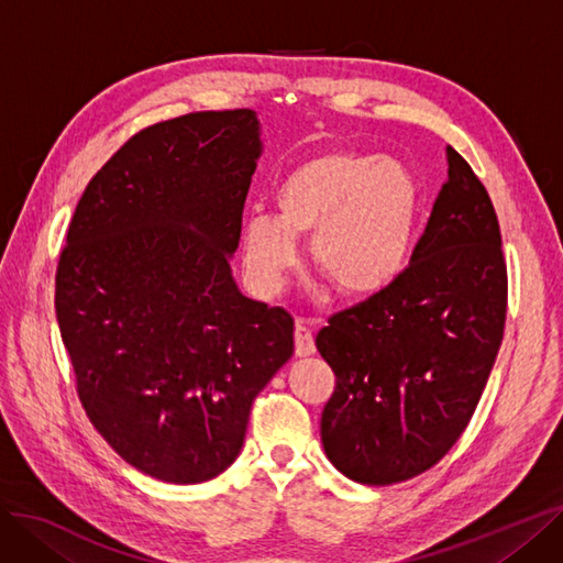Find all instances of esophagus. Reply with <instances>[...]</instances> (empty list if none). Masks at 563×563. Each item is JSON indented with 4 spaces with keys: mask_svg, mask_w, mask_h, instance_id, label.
Instances as JSON below:
<instances>
[{
    "mask_svg": "<svg viewBox=\"0 0 563 563\" xmlns=\"http://www.w3.org/2000/svg\"><path fill=\"white\" fill-rule=\"evenodd\" d=\"M295 352L297 357H310L316 352L313 331H310L301 320L297 322V329H295Z\"/></svg>",
    "mask_w": 563,
    "mask_h": 563,
    "instance_id": "esophagus-1",
    "label": "esophagus"
}]
</instances>
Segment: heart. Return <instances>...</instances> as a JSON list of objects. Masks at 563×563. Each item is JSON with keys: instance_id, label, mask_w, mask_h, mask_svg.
<instances>
[{"instance_id": "heart-1", "label": "heart", "mask_w": 563, "mask_h": 563, "mask_svg": "<svg viewBox=\"0 0 563 563\" xmlns=\"http://www.w3.org/2000/svg\"><path fill=\"white\" fill-rule=\"evenodd\" d=\"M276 218L243 222L241 255L264 295L280 289L299 262L297 241L310 236V260L347 299L376 297L401 276L422 192L408 166L368 153L324 151L278 178Z\"/></svg>"}]
</instances>
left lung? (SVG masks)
Here are the masks:
<instances>
[{
  "mask_svg": "<svg viewBox=\"0 0 563 563\" xmlns=\"http://www.w3.org/2000/svg\"><path fill=\"white\" fill-rule=\"evenodd\" d=\"M404 274L329 320L316 339L336 373L322 448L350 481L424 473L471 422L504 341L508 276L485 185L454 148Z\"/></svg>",
  "mask_w": 563,
  "mask_h": 563,
  "instance_id": "8db88e82",
  "label": "left lung"
}]
</instances>
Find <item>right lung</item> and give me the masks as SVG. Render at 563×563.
I'll list each match as a JSON object with an SVG mask.
<instances>
[{
	"label": "right lung",
	"mask_w": 563,
	"mask_h": 563,
	"mask_svg": "<svg viewBox=\"0 0 563 563\" xmlns=\"http://www.w3.org/2000/svg\"><path fill=\"white\" fill-rule=\"evenodd\" d=\"M250 109L132 136L88 183L55 276V313L90 422L124 462L197 485L236 462L250 408L295 352L287 310L232 274L262 155Z\"/></svg>",
	"instance_id": "obj_1"
}]
</instances>
